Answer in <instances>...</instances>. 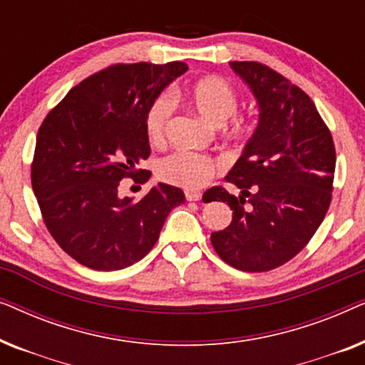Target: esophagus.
Segmentation results:
<instances>
[{
    "label": "esophagus",
    "instance_id": "1",
    "mask_svg": "<svg viewBox=\"0 0 365 365\" xmlns=\"http://www.w3.org/2000/svg\"><path fill=\"white\" fill-rule=\"evenodd\" d=\"M186 199H187V201H199V199H201V192L186 191Z\"/></svg>",
    "mask_w": 365,
    "mask_h": 365
}]
</instances>
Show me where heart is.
I'll return each instance as SVG.
<instances>
[{"label":"heart","instance_id":"obj_1","mask_svg":"<svg viewBox=\"0 0 365 365\" xmlns=\"http://www.w3.org/2000/svg\"><path fill=\"white\" fill-rule=\"evenodd\" d=\"M184 98L201 116L216 126H221L231 119L237 111V93L226 79L219 76H207L191 84ZM173 116V101L168 94H159L149 104L144 128L149 141L153 144L163 143L166 128ZM246 133V124L232 119L227 124V134L241 138ZM217 164L211 158L191 151H176L163 158L158 163V176L161 181L184 189H199L206 186L209 179L216 173Z\"/></svg>","mask_w":365,"mask_h":365}]
</instances>
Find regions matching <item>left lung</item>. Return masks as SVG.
Instances as JSON below:
<instances>
[{
	"instance_id": "left-lung-1",
	"label": "left lung",
	"mask_w": 365,
	"mask_h": 365,
	"mask_svg": "<svg viewBox=\"0 0 365 365\" xmlns=\"http://www.w3.org/2000/svg\"><path fill=\"white\" fill-rule=\"evenodd\" d=\"M259 106V123L226 181L206 202H227L232 221L211 234L219 257L246 272L276 269L302 251L326 217L332 197L336 148L312 99L274 69L232 61ZM204 199V197H202Z\"/></svg>"
}]
</instances>
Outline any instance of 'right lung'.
I'll return each instance as SVG.
<instances>
[{"mask_svg": "<svg viewBox=\"0 0 365 365\" xmlns=\"http://www.w3.org/2000/svg\"><path fill=\"white\" fill-rule=\"evenodd\" d=\"M186 63L114 64L74 86L38 131L31 184L44 224L64 252L94 271L141 261L156 244L168 214L186 201L159 182L141 201L119 197L124 178L146 182L144 118L149 104Z\"/></svg>", "mask_w": 365, "mask_h": 365, "instance_id": "obj_1", "label": "right lung"}]
</instances>
